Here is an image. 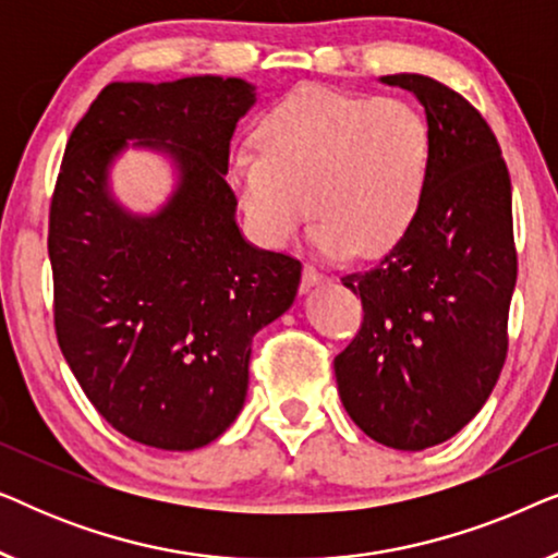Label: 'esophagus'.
Listing matches in <instances>:
<instances>
[{
	"mask_svg": "<svg viewBox=\"0 0 558 558\" xmlns=\"http://www.w3.org/2000/svg\"><path fill=\"white\" fill-rule=\"evenodd\" d=\"M304 289L310 287H317V284H327L330 281V277L327 274H323L319 269H315V266H304Z\"/></svg>",
	"mask_w": 558,
	"mask_h": 558,
	"instance_id": "34e87169",
	"label": "esophagus"
}]
</instances>
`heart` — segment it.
Segmentation results:
<instances>
[{"label": "heart", "instance_id": "b5f03b06", "mask_svg": "<svg viewBox=\"0 0 558 558\" xmlns=\"http://www.w3.org/2000/svg\"><path fill=\"white\" fill-rule=\"evenodd\" d=\"M254 142L233 151L228 182L266 246H289L310 208L319 251L373 258L422 216L432 132L411 104L302 86L264 113Z\"/></svg>", "mask_w": 558, "mask_h": 558}]
</instances>
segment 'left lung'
<instances>
[{
  "instance_id": "8db88e82",
  "label": "left lung",
  "mask_w": 558,
  "mask_h": 558,
  "mask_svg": "<svg viewBox=\"0 0 558 558\" xmlns=\"http://www.w3.org/2000/svg\"><path fill=\"white\" fill-rule=\"evenodd\" d=\"M411 90L432 132L429 193L416 226L371 271L363 325L335 357L340 401L380 445L418 452L483 409L506 363L515 289L513 195L498 140L475 106L418 73L384 75Z\"/></svg>"
}]
</instances>
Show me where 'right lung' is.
I'll list each match as a JSON object with an SVG mask.
<instances>
[{"mask_svg":"<svg viewBox=\"0 0 558 558\" xmlns=\"http://www.w3.org/2000/svg\"><path fill=\"white\" fill-rule=\"evenodd\" d=\"M254 104L243 78L111 83L68 140L48 235L58 345L98 414L140 445L218 439L246 401L251 340L300 289L302 264L235 223L228 149ZM129 146L171 159L155 214L110 190Z\"/></svg>","mask_w":558,"mask_h":558,"instance_id":"obj_1","label":"right lung"}]
</instances>
